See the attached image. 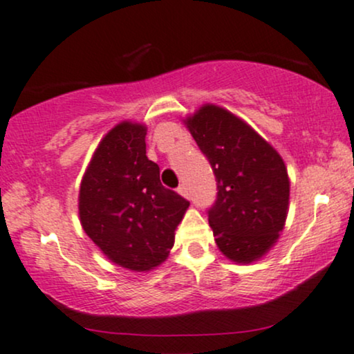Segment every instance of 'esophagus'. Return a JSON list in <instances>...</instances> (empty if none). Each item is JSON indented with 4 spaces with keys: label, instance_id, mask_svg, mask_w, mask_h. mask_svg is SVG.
<instances>
[{
    "label": "esophagus",
    "instance_id": "1",
    "mask_svg": "<svg viewBox=\"0 0 354 354\" xmlns=\"http://www.w3.org/2000/svg\"><path fill=\"white\" fill-rule=\"evenodd\" d=\"M178 193L181 194V196H185V198H188V188H186L185 185H181L180 188H178Z\"/></svg>",
    "mask_w": 354,
    "mask_h": 354
}]
</instances>
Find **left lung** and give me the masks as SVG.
<instances>
[{
    "label": "left lung",
    "instance_id": "left-lung-1",
    "mask_svg": "<svg viewBox=\"0 0 354 354\" xmlns=\"http://www.w3.org/2000/svg\"><path fill=\"white\" fill-rule=\"evenodd\" d=\"M183 123L216 176L208 221L219 251L241 265L258 261L286 223L290 178L283 158L245 120L216 104H203Z\"/></svg>",
    "mask_w": 354,
    "mask_h": 354
}]
</instances>
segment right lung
<instances>
[{"label":"right lung","mask_w":354,"mask_h":354,"mask_svg":"<svg viewBox=\"0 0 354 354\" xmlns=\"http://www.w3.org/2000/svg\"><path fill=\"white\" fill-rule=\"evenodd\" d=\"M146 124L121 121L93 153L80 186L84 233L111 263L151 271L168 259L189 201L160 181L146 156Z\"/></svg>","instance_id":"add662e5"}]
</instances>
